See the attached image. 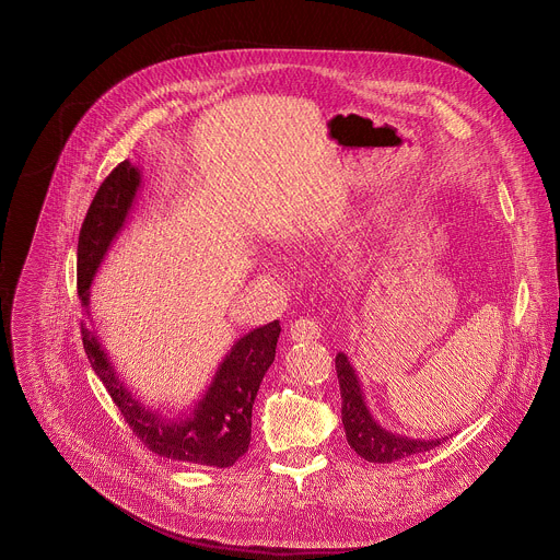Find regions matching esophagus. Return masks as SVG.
Instances as JSON below:
<instances>
[{"label": "esophagus", "mask_w": 560, "mask_h": 560, "mask_svg": "<svg viewBox=\"0 0 560 560\" xmlns=\"http://www.w3.org/2000/svg\"><path fill=\"white\" fill-rule=\"evenodd\" d=\"M322 332H324L322 322H316V318H310V316H301L290 326L292 341H316L322 339Z\"/></svg>", "instance_id": "34e87169"}]
</instances>
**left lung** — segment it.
<instances>
[{"instance_id": "obj_1", "label": "left lung", "mask_w": 560, "mask_h": 560, "mask_svg": "<svg viewBox=\"0 0 560 560\" xmlns=\"http://www.w3.org/2000/svg\"><path fill=\"white\" fill-rule=\"evenodd\" d=\"M337 376L341 387V421L350 447L370 463H392L412 454L434 450L445 439H410L385 430L370 415L354 368L343 352L337 354Z\"/></svg>"}]
</instances>
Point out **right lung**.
<instances>
[{
  "label": "right lung",
  "instance_id": "1",
  "mask_svg": "<svg viewBox=\"0 0 560 560\" xmlns=\"http://www.w3.org/2000/svg\"><path fill=\"white\" fill-rule=\"evenodd\" d=\"M139 186L141 173L126 159L100 186L82 230H79L77 292L84 305V350L126 423L148 450L164 458L190 465L230 467L238 460V456L248 452L253 404L264 374L275 361L281 326L279 322H272L234 341L214 372L206 394L192 406L190 415L166 417L164 412L141 404L139 396L132 394L119 378L115 365L104 352L89 307L91 283L115 236L121 232L128 219Z\"/></svg>",
  "mask_w": 560,
  "mask_h": 560
}]
</instances>
